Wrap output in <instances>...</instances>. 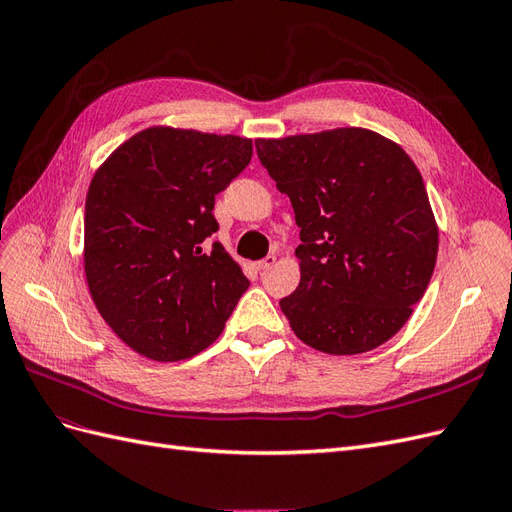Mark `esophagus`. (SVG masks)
Instances as JSON below:
<instances>
[{"label": "esophagus", "mask_w": 512, "mask_h": 512, "mask_svg": "<svg viewBox=\"0 0 512 512\" xmlns=\"http://www.w3.org/2000/svg\"><path fill=\"white\" fill-rule=\"evenodd\" d=\"M275 265V256L273 254H269L267 258H262V260H258V262H254V269L256 271H265V269H269V267H273Z\"/></svg>", "instance_id": "1"}]
</instances>
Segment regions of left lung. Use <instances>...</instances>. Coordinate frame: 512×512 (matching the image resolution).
Returning <instances> with one entry per match:
<instances>
[{
  "label": "left lung",
  "mask_w": 512,
  "mask_h": 512,
  "mask_svg": "<svg viewBox=\"0 0 512 512\" xmlns=\"http://www.w3.org/2000/svg\"><path fill=\"white\" fill-rule=\"evenodd\" d=\"M256 151L301 228V282L280 301L294 335L337 356L389 342L438 258V224L412 158L365 128L256 138Z\"/></svg>",
  "instance_id": "8db88e82"
}]
</instances>
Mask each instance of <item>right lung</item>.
I'll use <instances>...</instances> for the list:
<instances>
[{"mask_svg": "<svg viewBox=\"0 0 512 512\" xmlns=\"http://www.w3.org/2000/svg\"><path fill=\"white\" fill-rule=\"evenodd\" d=\"M252 160V141L170 126L121 143L89 183L85 277L100 316L151 361H183L224 331L250 286L205 239L215 196Z\"/></svg>", "mask_w": 512, "mask_h": 512, "instance_id": "1", "label": "right lung"}]
</instances>
